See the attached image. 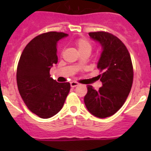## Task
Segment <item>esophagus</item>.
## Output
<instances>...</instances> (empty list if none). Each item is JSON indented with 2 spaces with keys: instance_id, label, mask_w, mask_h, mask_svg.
I'll list each match as a JSON object with an SVG mask.
<instances>
[{
  "instance_id": "esophagus-1",
  "label": "esophagus",
  "mask_w": 151,
  "mask_h": 151,
  "mask_svg": "<svg viewBox=\"0 0 151 151\" xmlns=\"http://www.w3.org/2000/svg\"><path fill=\"white\" fill-rule=\"evenodd\" d=\"M70 85H71L72 88H75L76 87V86H78V83L76 82H70Z\"/></svg>"
}]
</instances>
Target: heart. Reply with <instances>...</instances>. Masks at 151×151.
Returning <instances> with one entry per match:
<instances>
[{
  "mask_svg": "<svg viewBox=\"0 0 151 151\" xmlns=\"http://www.w3.org/2000/svg\"><path fill=\"white\" fill-rule=\"evenodd\" d=\"M75 45L76 46L77 49H78L80 54L85 53V52L90 54L91 51L92 50V48H93L91 43L88 40L85 38H79L76 40Z\"/></svg>",
  "mask_w": 151,
  "mask_h": 151,
  "instance_id": "obj_1",
  "label": "heart"
}]
</instances>
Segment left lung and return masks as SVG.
<instances>
[{
	"label": "left lung",
	"instance_id": "1",
	"mask_svg": "<svg viewBox=\"0 0 151 151\" xmlns=\"http://www.w3.org/2000/svg\"><path fill=\"white\" fill-rule=\"evenodd\" d=\"M103 47L97 69L103 86L96 91L88 85L85 104L92 115L106 118L115 114L127 99L133 83V66L130 54L119 38L106 32H89Z\"/></svg>",
	"mask_w": 151,
	"mask_h": 151
}]
</instances>
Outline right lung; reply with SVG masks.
I'll list each match as a JSON object with an SVG mask.
<instances>
[{
  "instance_id": "obj_1",
  "label": "right lung",
  "mask_w": 151,
  "mask_h": 151,
  "mask_svg": "<svg viewBox=\"0 0 151 151\" xmlns=\"http://www.w3.org/2000/svg\"><path fill=\"white\" fill-rule=\"evenodd\" d=\"M67 35L48 32L36 36L24 48L19 60V94L29 110L42 119L50 118L62 109L70 90L69 82H57L50 75L51 66L58 61L57 41Z\"/></svg>"
}]
</instances>
